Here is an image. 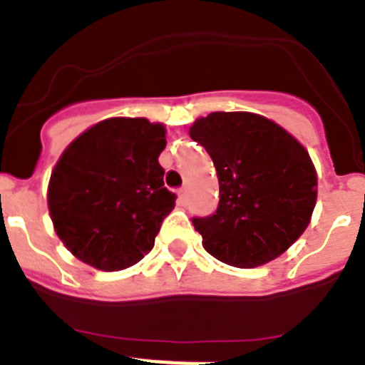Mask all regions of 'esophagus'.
Wrapping results in <instances>:
<instances>
[{"mask_svg": "<svg viewBox=\"0 0 365 365\" xmlns=\"http://www.w3.org/2000/svg\"><path fill=\"white\" fill-rule=\"evenodd\" d=\"M179 205H186V190L185 188L179 190Z\"/></svg>", "mask_w": 365, "mask_h": 365, "instance_id": "esophagus-1", "label": "esophagus"}]
</instances>
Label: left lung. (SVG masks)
<instances>
[{
    "label": "left lung",
    "mask_w": 365,
    "mask_h": 365,
    "mask_svg": "<svg viewBox=\"0 0 365 365\" xmlns=\"http://www.w3.org/2000/svg\"><path fill=\"white\" fill-rule=\"evenodd\" d=\"M190 137L214 160L219 205L193 217L202 247L215 259L252 269L282 256L311 221L316 172L305 148L254 113H210Z\"/></svg>",
    "instance_id": "left-lung-1"
}]
</instances>
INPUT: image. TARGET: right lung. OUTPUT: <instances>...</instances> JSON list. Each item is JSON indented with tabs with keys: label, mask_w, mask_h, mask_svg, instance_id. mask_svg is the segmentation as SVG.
Returning <instances> with one entry per match:
<instances>
[{
	"label": "right lung",
	"mask_w": 365,
	"mask_h": 365,
	"mask_svg": "<svg viewBox=\"0 0 365 365\" xmlns=\"http://www.w3.org/2000/svg\"><path fill=\"white\" fill-rule=\"evenodd\" d=\"M163 124L108 118L83 131L54 166L49 212L74 256L100 270H122L155 245L177 195L164 186L159 164Z\"/></svg>",
	"instance_id": "right-lung-1"
}]
</instances>
